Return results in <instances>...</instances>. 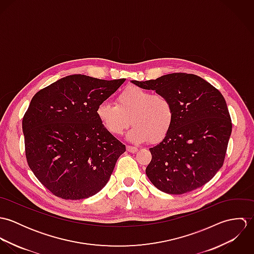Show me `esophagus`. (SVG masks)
<instances>
[{"label": "esophagus", "mask_w": 254, "mask_h": 254, "mask_svg": "<svg viewBox=\"0 0 254 254\" xmlns=\"http://www.w3.org/2000/svg\"><path fill=\"white\" fill-rule=\"evenodd\" d=\"M126 149L129 151V152H132V153H135L138 151V147L136 146H131V145H127L126 146Z\"/></svg>", "instance_id": "obj_1"}]
</instances>
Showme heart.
<instances>
[{
  "mask_svg": "<svg viewBox=\"0 0 254 254\" xmlns=\"http://www.w3.org/2000/svg\"><path fill=\"white\" fill-rule=\"evenodd\" d=\"M96 113L103 127L114 136L121 135L132 123L127 137L133 143L162 141L175 120V109L169 98L137 86L122 90L115 104L102 103Z\"/></svg>",
  "mask_w": 254,
  "mask_h": 254,
  "instance_id": "1",
  "label": "heart"
}]
</instances>
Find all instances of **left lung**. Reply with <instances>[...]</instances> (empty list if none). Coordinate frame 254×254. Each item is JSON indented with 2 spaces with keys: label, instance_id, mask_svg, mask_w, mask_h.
<instances>
[{
  "label": "left lung",
  "instance_id": "1",
  "mask_svg": "<svg viewBox=\"0 0 254 254\" xmlns=\"http://www.w3.org/2000/svg\"><path fill=\"white\" fill-rule=\"evenodd\" d=\"M173 103L175 120L169 134L149 148L145 169L161 191L182 194L210 181L222 167L232 121L222 94L199 76L171 73L155 80L131 81Z\"/></svg>",
  "mask_w": 254,
  "mask_h": 254
}]
</instances>
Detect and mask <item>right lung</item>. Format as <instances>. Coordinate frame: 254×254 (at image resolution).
<instances>
[{
	"mask_svg": "<svg viewBox=\"0 0 254 254\" xmlns=\"http://www.w3.org/2000/svg\"><path fill=\"white\" fill-rule=\"evenodd\" d=\"M125 80L73 74L32 98L22 120L26 159L55 195L88 198L109 182L126 147L103 127L96 111Z\"/></svg>",
	"mask_w": 254,
	"mask_h": 254,
	"instance_id": "right-lung-1",
	"label": "right lung"
}]
</instances>
